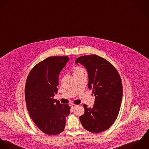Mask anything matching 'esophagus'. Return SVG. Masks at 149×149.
<instances>
[{
    "label": "esophagus",
    "mask_w": 149,
    "mask_h": 149,
    "mask_svg": "<svg viewBox=\"0 0 149 149\" xmlns=\"http://www.w3.org/2000/svg\"><path fill=\"white\" fill-rule=\"evenodd\" d=\"M78 106V105H77V104H72V105H71V107H72V109H73V110H74L76 107H77Z\"/></svg>",
    "instance_id": "34e87169"
}]
</instances>
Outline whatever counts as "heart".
Instances as JSON below:
<instances>
[{
	"mask_svg": "<svg viewBox=\"0 0 149 149\" xmlns=\"http://www.w3.org/2000/svg\"><path fill=\"white\" fill-rule=\"evenodd\" d=\"M84 71V69L81 68V67H77L75 68V72H80V71Z\"/></svg>",
	"mask_w": 149,
	"mask_h": 149,
	"instance_id": "obj_1",
	"label": "heart"
}]
</instances>
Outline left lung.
Returning <instances> with one entry per match:
<instances>
[{
	"mask_svg": "<svg viewBox=\"0 0 149 149\" xmlns=\"http://www.w3.org/2000/svg\"><path fill=\"white\" fill-rule=\"evenodd\" d=\"M88 73V87L95 96L93 107L83 104L84 113L79 116L83 127L88 132L98 133L108 129L118 116L122 99L120 77L109 62L97 55L78 58Z\"/></svg>",
	"mask_w": 149,
	"mask_h": 149,
	"instance_id": "1",
	"label": "left lung"
}]
</instances>
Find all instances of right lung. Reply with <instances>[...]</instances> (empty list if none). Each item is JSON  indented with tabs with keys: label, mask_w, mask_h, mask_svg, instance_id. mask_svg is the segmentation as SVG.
Wrapping results in <instances>:
<instances>
[{
	"label": "right lung",
	"mask_w": 149,
	"mask_h": 149,
	"mask_svg": "<svg viewBox=\"0 0 149 149\" xmlns=\"http://www.w3.org/2000/svg\"><path fill=\"white\" fill-rule=\"evenodd\" d=\"M69 60L67 56L45 59L31 70L26 83L25 99L30 116L41 131L50 135L64 130L70 113L68 105L54 99L59 74Z\"/></svg>",
	"instance_id": "right-lung-1"
}]
</instances>
